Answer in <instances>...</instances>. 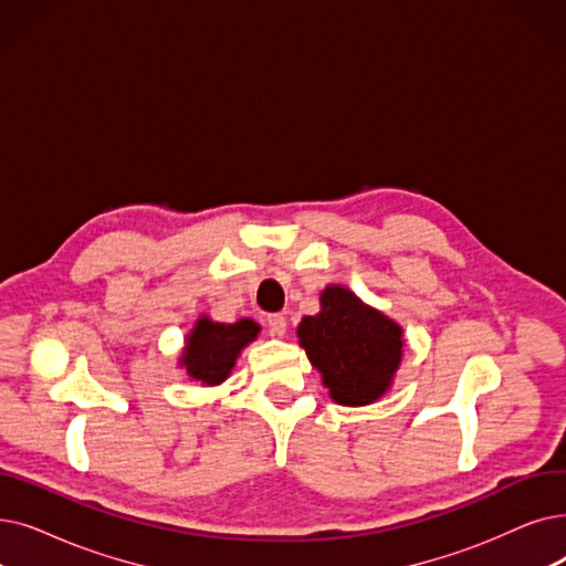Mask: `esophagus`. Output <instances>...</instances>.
Returning <instances> with one entry per match:
<instances>
[{"instance_id":"esophagus-1","label":"esophagus","mask_w":566,"mask_h":566,"mask_svg":"<svg viewBox=\"0 0 566 566\" xmlns=\"http://www.w3.org/2000/svg\"><path fill=\"white\" fill-rule=\"evenodd\" d=\"M268 328H270V333L273 335H284L286 333V316H282V314H270L268 316Z\"/></svg>"}]
</instances>
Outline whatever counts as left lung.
<instances>
[{"label":"left lung","instance_id":"left-lung-1","mask_svg":"<svg viewBox=\"0 0 566 566\" xmlns=\"http://www.w3.org/2000/svg\"><path fill=\"white\" fill-rule=\"evenodd\" d=\"M318 303L322 310L303 316L296 333L331 400L344 407L381 400L402 363V326L342 284H328Z\"/></svg>","mask_w":566,"mask_h":566}]
</instances>
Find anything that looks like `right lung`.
I'll return each mask as SVG.
<instances>
[{
    "instance_id": "obj_1",
    "label": "right lung",
    "mask_w": 566,
    "mask_h": 566,
    "mask_svg": "<svg viewBox=\"0 0 566 566\" xmlns=\"http://www.w3.org/2000/svg\"><path fill=\"white\" fill-rule=\"evenodd\" d=\"M261 333L254 318H238L233 324L212 322L208 314H201L193 322V328L185 335V347L178 356V367L187 373L191 381L201 386L224 384L242 354Z\"/></svg>"
}]
</instances>
